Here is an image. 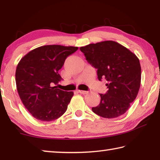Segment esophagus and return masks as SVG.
<instances>
[{
    "label": "esophagus",
    "instance_id": "esophagus-1",
    "mask_svg": "<svg viewBox=\"0 0 160 160\" xmlns=\"http://www.w3.org/2000/svg\"><path fill=\"white\" fill-rule=\"evenodd\" d=\"M78 92H79V93L82 94H86L88 93V91H84V90H78Z\"/></svg>",
    "mask_w": 160,
    "mask_h": 160
}]
</instances>
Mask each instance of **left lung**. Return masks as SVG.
Wrapping results in <instances>:
<instances>
[{
    "label": "left lung",
    "instance_id": "1",
    "mask_svg": "<svg viewBox=\"0 0 160 160\" xmlns=\"http://www.w3.org/2000/svg\"><path fill=\"white\" fill-rule=\"evenodd\" d=\"M86 60L97 69L99 80L107 81L106 94H99V104L92 108L103 118H116L125 113L138 93L141 67L138 58L113 41L90 44L80 48Z\"/></svg>",
    "mask_w": 160,
    "mask_h": 160
}]
</instances>
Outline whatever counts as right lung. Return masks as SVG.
<instances>
[{
	"instance_id": "1",
	"label": "right lung",
	"mask_w": 160,
	"mask_h": 160,
	"mask_svg": "<svg viewBox=\"0 0 160 160\" xmlns=\"http://www.w3.org/2000/svg\"><path fill=\"white\" fill-rule=\"evenodd\" d=\"M75 47L47 45L26 54L16 68L15 81L19 96L32 116L38 120H56L67 110L73 92L54 86L62 78L58 70Z\"/></svg>"
}]
</instances>
